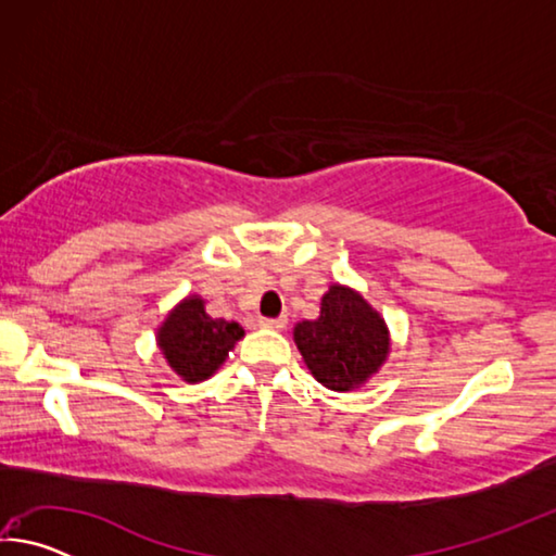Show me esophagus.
Instances as JSON below:
<instances>
[{
	"instance_id": "1",
	"label": "esophagus",
	"mask_w": 556,
	"mask_h": 556,
	"mask_svg": "<svg viewBox=\"0 0 556 556\" xmlns=\"http://www.w3.org/2000/svg\"><path fill=\"white\" fill-rule=\"evenodd\" d=\"M262 326L275 328V331H281V328L287 326V318L285 316H279V318H262Z\"/></svg>"
}]
</instances>
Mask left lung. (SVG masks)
I'll list each match as a JSON object with an SVG mask.
<instances>
[{
  "instance_id": "obj_1",
  "label": "left lung",
  "mask_w": 556,
  "mask_h": 556,
  "mask_svg": "<svg viewBox=\"0 0 556 556\" xmlns=\"http://www.w3.org/2000/svg\"><path fill=\"white\" fill-rule=\"evenodd\" d=\"M294 343L324 388L351 392L388 361L390 331L363 294L333 285L321 299V316L294 326Z\"/></svg>"
}]
</instances>
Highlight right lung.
Segmentation results:
<instances>
[{"instance_id":"1","label":"right lung","mask_w":556,"mask_h":556,"mask_svg":"<svg viewBox=\"0 0 556 556\" xmlns=\"http://www.w3.org/2000/svg\"><path fill=\"white\" fill-rule=\"evenodd\" d=\"M242 336L240 324L208 316L205 301L193 294L168 312L156 331V343L178 378L203 382L220 368Z\"/></svg>"}]
</instances>
